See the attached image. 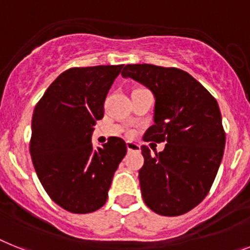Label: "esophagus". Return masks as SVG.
Returning <instances> with one entry per match:
<instances>
[{"label":"esophagus","instance_id":"34e87169","mask_svg":"<svg viewBox=\"0 0 250 250\" xmlns=\"http://www.w3.org/2000/svg\"><path fill=\"white\" fill-rule=\"evenodd\" d=\"M127 150L128 151H140V145H137L136 142H127Z\"/></svg>","mask_w":250,"mask_h":250}]
</instances>
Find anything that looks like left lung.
<instances>
[{
    "label": "left lung",
    "mask_w": 250,
    "mask_h": 250,
    "mask_svg": "<svg viewBox=\"0 0 250 250\" xmlns=\"http://www.w3.org/2000/svg\"><path fill=\"white\" fill-rule=\"evenodd\" d=\"M122 76L144 83L155 95L154 125L145 141L167 142L138 171L142 198L154 212L179 216L200 205L211 189L225 148L219 104L194 77L175 67L127 64Z\"/></svg>",
    "instance_id": "left-lung-1"
}]
</instances>
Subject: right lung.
Instances as JSON below:
<instances>
[{"mask_svg":"<svg viewBox=\"0 0 250 250\" xmlns=\"http://www.w3.org/2000/svg\"><path fill=\"white\" fill-rule=\"evenodd\" d=\"M123 64L73 67L54 80L35 105L30 155L52 201L72 213L104 206L113 175L127 152L119 137L94 148L91 133Z\"/></svg>","mask_w":250,"mask_h":250,"instance_id":"1","label":"right lung"}]
</instances>
